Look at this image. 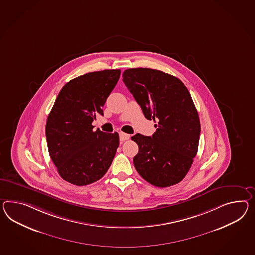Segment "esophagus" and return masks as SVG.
I'll return each instance as SVG.
<instances>
[{
    "instance_id": "obj_1",
    "label": "esophagus",
    "mask_w": 255,
    "mask_h": 255,
    "mask_svg": "<svg viewBox=\"0 0 255 255\" xmlns=\"http://www.w3.org/2000/svg\"><path fill=\"white\" fill-rule=\"evenodd\" d=\"M119 137H120V140H121V141H125V140H127V139H128V138L130 137V135L126 134L124 132H120V133H119Z\"/></svg>"
}]
</instances>
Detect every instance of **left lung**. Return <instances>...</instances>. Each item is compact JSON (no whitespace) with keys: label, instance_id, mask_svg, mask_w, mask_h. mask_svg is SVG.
<instances>
[{"label":"left lung","instance_id":"obj_1","mask_svg":"<svg viewBox=\"0 0 255 255\" xmlns=\"http://www.w3.org/2000/svg\"><path fill=\"white\" fill-rule=\"evenodd\" d=\"M123 81L141 107L145 118L157 122L151 137L136 134L133 158L140 176L165 188L180 182L196 156L201 124L196 107L180 79L150 68H130Z\"/></svg>","mask_w":255,"mask_h":255}]
</instances>
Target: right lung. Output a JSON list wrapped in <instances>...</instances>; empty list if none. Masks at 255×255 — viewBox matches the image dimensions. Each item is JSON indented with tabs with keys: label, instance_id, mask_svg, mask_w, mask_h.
<instances>
[{
	"label": "right lung",
	"instance_id": "1",
	"mask_svg": "<svg viewBox=\"0 0 255 255\" xmlns=\"http://www.w3.org/2000/svg\"><path fill=\"white\" fill-rule=\"evenodd\" d=\"M119 69L87 73L59 92L46 122L49 154L60 176L85 186L105 176L119 145L118 132L93 131L92 122L117 85Z\"/></svg>",
	"mask_w": 255,
	"mask_h": 255
}]
</instances>
